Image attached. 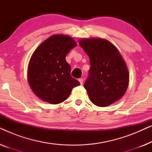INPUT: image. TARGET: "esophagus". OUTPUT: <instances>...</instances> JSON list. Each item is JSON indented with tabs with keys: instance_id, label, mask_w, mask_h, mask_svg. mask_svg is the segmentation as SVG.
I'll list each match as a JSON object with an SVG mask.
<instances>
[{
	"instance_id": "obj_1",
	"label": "esophagus",
	"mask_w": 152,
	"mask_h": 152,
	"mask_svg": "<svg viewBox=\"0 0 152 152\" xmlns=\"http://www.w3.org/2000/svg\"><path fill=\"white\" fill-rule=\"evenodd\" d=\"M79 82H80V84H81V85H82L83 84H84V80H83L82 78L79 79Z\"/></svg>"
}]
</instances>
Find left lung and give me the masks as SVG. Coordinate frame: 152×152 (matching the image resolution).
<instances>
[{"mask_svg":"<svg viewBox=\"0 0 152 152\" xmlns=\"http://www.w3.org/2000/svg\"><path fill=\"white\" fill-rule=\"evenodd\" d=\"M79 43L90 59L84 88L91 101L105 107L119 100L127 89L129 75L118 50L103 39H84Z\"/></svg>","mask_w":152,"mask_h":152,"instance_id":"left-lung-1","label":"left lung"}]
</instances>
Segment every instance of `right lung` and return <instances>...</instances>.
I'll use <instances>...</instances> for the list:
<instances>
[{
  "label": "right lung",
  "instance_id": "obj_1",
  "mask_svg": "<svg viewBox=\"0 0 152 152\" xmlns=\"http://www.w3.org/2000/svg\"><path fill=\"white\" fill-rule=\"evenodd\" d=\"M77 46L68 35L55 34L45 40L35 50L28 68L30 88L41 100L52 104L65 101L72 89L80 85L70 75L66 55Z\"/></svg>",
  "mask_w": 152,
  "mask_h": 152
}]
</instances>
